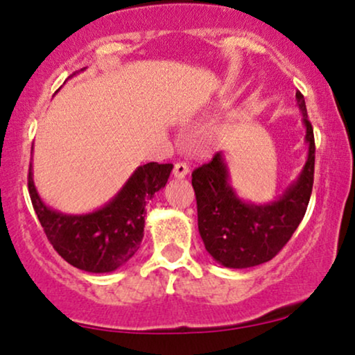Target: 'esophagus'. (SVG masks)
I'll list each match as a JSON object with an SVG mask.
<instances>
[{"label":"esophagus","instance_id":"esophagus-1","mask_svg":"<svg viewBox=\"0 0 355 355\" xmlns=\"http://www.w3.org/2000/svg\"><path fill=\"white\" fill-rule=\"evenodd\" d=\"M173 174L176 179H184L189 174V166L186 163H176L174 164Z\"/></svg>","mask_w":355,"mask_h":355}]
</instances>
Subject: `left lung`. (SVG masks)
Segmentation results:
<instances>
[{
	"instance_id": "obj_1",
	"label": "left lung",
	"mask_w": 355,
	"mask_h": 355,
	"mask_svg": "<svg viewBox=\"0 0 355 355\" xmlns=\"http://www.w3.org/2000/svg\"><path fill=\"white\" fill-rule=\"evenodd\" d=\"M295 100L302 113L307 159L283 196L266 203H252L239 197L231 184L223 152L192 173L198 232L208 254L226 268H250L270 261L288 244L307 210L313 186L315 140L300 92Z\"/></svg>"
}]
</instances>
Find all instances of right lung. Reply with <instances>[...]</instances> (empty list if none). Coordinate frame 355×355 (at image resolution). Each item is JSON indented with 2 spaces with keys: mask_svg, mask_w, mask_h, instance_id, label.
I'll use <instances>...</instances> for the list:
<instances>
[{
  "mask_svg": "<svg viewBox=\"0 0 355 355\" xmlns=\"http://www.w3.org/2000/svg\"><path fill=\"white\" fill-rule=\"evenodd\" d=\"M171 171L169 163L142 164L103 207L74 215L55 210L42 200L31 163L28 193L48 241L67 263L89 273H111L139 250L147 215L145 205L166 186Z\"/></svg>",
  "mask_w": 355,
  "mask_h": 355,
  "instance_id": "obj_1",
  "label": "right lung"
}]
</instances>
